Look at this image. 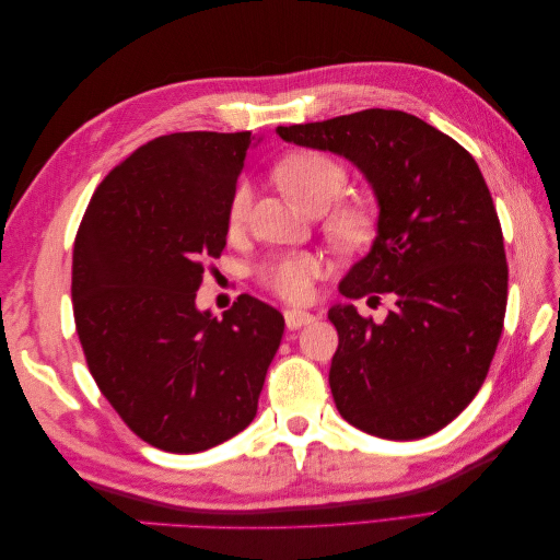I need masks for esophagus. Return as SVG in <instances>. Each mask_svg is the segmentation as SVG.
I'll list each match as a JSON object with an SVG mask.
<instances>
[{"mask_svg":"<svg viewBox=\"0 0 560 560\" xmlns=\"http://www.w3.org/2000/svg\"><path fill=\"white\" fill-rule=\"evenodd\" d=\"M313 319H315V315L308 313V311H299V308H287L284 311L287 329H301L303 325H311Z\"/></svg>","mask_w":560,"mask_h":560,"instance_id":"obj_1","label":"esophagus"}]
</instances>
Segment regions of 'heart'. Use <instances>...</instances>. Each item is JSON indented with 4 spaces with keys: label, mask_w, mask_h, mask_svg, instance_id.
Masks as SVG:
<instances>
[{
    "label": "heart",
    "mask_w": 560,
    "mask_h": 560,
    "mask_svg": "<svg viewBox=\"0 0 560 560\" xmlns=\"http://www.w3.org/2000/svg\"><path fill=\"white\" fill-rule=\"evenodd\" d=\"M276 177L284 194L308 214L327 212L341 198L348 173L343 163H338L322 151H296L280 161ZM252 202L249 184L241 182L229 200V226L238 229L247 219ZM331 241L352 249L364 245L374 233V214L364 202H343L336 208L327 222ZM325 273V259L313 252H287L280 257L259 266L257 278L270 292L287 301H306L313 294V282Z\"/></svg>",
    "instance_id": "b5f03b06"
}]
</instances>
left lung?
I'll return each instance as SVG.
<instances>
[{
	"label": "left lung",
	"instance_id": "1",
	"mask_svg": "<svg viewBox=\"0 0 560 560\" xmlns=\"http://www.w3.org/2000/svg\"><path fill=\"white\" fill-rule=\"evenodd\" d=\"M276 132L348 159L378 202L374 245L338 292L393 294L395 308L381 325L352 303L329 308L338 331L329 369L338 413L395 442L439 432L477 397L506 308L502 229L477 161L442 130L397 109Z\"/></svg>",
	"mask_w": 560,
	"mask_h": 560
}]
</instances>
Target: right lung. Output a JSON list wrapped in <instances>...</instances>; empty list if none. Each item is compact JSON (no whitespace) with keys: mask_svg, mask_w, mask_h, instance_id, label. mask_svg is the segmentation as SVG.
I'll list each match as a JSON object with an SVG mask.
<instances>
[{"mask_svg":"<svg viewBox=\"0 0 560 560\" xmlns=\"http://www.w3.org/2000/svg\"><path fill=\"white\" fill-rule=\"evenodd\" d=\"M254 140L196 130L142 144L97 186L74 241V322L91 374L126 425L167 453L243 432L282 341L284 317L249 294L222 319L196 306Z\"/></svg>","mask_w":560,"mask_h":560,"instance_id":"1","label":"right lung"}]
</instances>
